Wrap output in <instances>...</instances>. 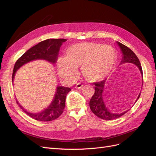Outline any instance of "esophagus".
<instances>
[{
    "mask_svg": "<svg viewBox=\"0 0 156 156\" xmlns=\"http://www.w3.org/2000/svg\"><path fill=\"white\" fill-rule=\"evenodd\" d=\"M83 87V84H81V83H77L76 85H75V88H77V89H81V88H82Z\"/></svg>",
    "mask_w": 156,
    "mask_h": 156,
    "instance_id": "1",
    "label": "esophagus"
}]
</instances>
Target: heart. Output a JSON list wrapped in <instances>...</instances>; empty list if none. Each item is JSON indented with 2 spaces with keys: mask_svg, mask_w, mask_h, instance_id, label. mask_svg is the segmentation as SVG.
Returning <instances> with one entry per match:
<instances>
[{
  "mask_svg": "<svg viewBox=\"0 0 156 156\" xmlns=\"http://www.w3.org/2000/svg\"><path fill=\"white\" fill-rule=\"evenodd\" d=\"M116 60V53L112 47L82 42L69 47L66 51V57L58 59L57 69L61 77L72 81L77 77V68L81 67L85 80L96 83L110 74Z\"/></svg>",
  "mask_w": 156,
  "mask_h": 156,
  "instance_id": "heart-1",
  "label": "heart"
}]
</instances>
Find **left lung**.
Returning a JSON list of instances; mask_svg holds the SVG:
<instances>
[{
  "label": "left lung",
  "instance_id": "8db88e82",
  "mask_svg": "<svg viewBox=\"0 0 156 156\" xmlns=\"http://www.w3.org/2000/svg\"><path fill=\"white\" fill-rule=\"evenodd\" d=\"M117 44L119 45L122 51V55H123L122 56V59L120 64H134L139 68L141 75H142L143 77L142 67H141L140 61L137 58V56H136V55L129 48H127V46L120 43L119 41H117ZM105 83V80H103V81L100 82L94 83V85H95V87H94L95 88V92H94L93 96L90 99V109L94 114L100 118V119L107 120H115L122 116V115H124L129 110L126 111L122 113H112L108 110V108H107V107H106L103 98V88H104ZM140 96V92L137 98H136L135 102L138 100Z\"/></svg>",
  "mask_w": 156,
  "mask_h": 156
}]
</instances>
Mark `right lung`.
Segmentation results:
<instances>
[{"label":"right lung","mask_w":156,"mask_h":156,"mask_svg":"<svg viewBox=\"0 0 156 156\" xmlns=\"http://www.w3.org/2000/svg\"><path fill=\"white\" fill-rule=\"evenodd\" d=\"M67 41L66 39H48L40 42L39 44L32 47L27 51L19 58L14 65L12 73V82L17 70L22 66L35 60H45L49 62L55 64L57 60V56L60 48L62 43ZM71 90L70 88L64 87H57L53 100L49 106L39 113H32L25 111L20 105L17 101V103L27 114L37 121L49 122L54 120L62 114L65 107L66 97Z\"/></svg>","instance_id":"1"}]
</instances>
